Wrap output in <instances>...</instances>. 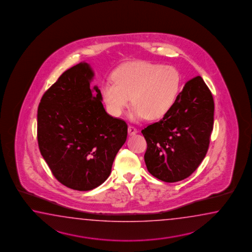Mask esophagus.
Listing matches in <instances>:
<instances>
[{
	"label": "esophagus",
	"mask_w": 252,
	"mask_h": 252,
	"mask_svg": "<svg viewBox=\"0 0 252 252\" xmlns=\"http://www.w3.org/2000/svg\"><path fill=\"white\" fill-rule=\"evenodd\" d=\"M138 132V129L133 127V126H128V135H134Z\"/></svg>",
	"instance_id": "esophagus-1"
}]
</instances>
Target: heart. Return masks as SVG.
Wrapping results in <instances>:
<instances>
[{"mask_svg":"<svg viewBox=\"0 0 252 252\" xmlns=\"http://www.w3.org/2000/svg\"><path fill=\"white\" fill-rule=\"evenodd\" d=\"M101 88L102 100L109 113L120 117L128 107L130 97L134 105L129 113L132 121L162 118L171 110L180 89L181 77L175 67L132 61L118 67Z\"/></svg>","mask_w":252,"mask_h":252,"instance_id":"obj_1","label":"heart"}]
</instances>
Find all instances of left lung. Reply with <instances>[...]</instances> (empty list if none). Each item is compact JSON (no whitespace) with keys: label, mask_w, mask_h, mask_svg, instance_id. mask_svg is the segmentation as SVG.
Masks as SVG:
<instances>
[{"label":"left lung","mask_w":252,"mask_h":252,"mask_svg":"<svg viewBox=\"0 0 252 252\" xmlns=\"http://www.w3.org/2000/svg\"><path fill=\"white\" fill-rule=\"evenodd\" d=\"M214 102L201 76L188 81L171 110L141 130L148 170L167 183L192 175L207 153L214 128Z\"/></svg>","instance_id":"1"}]
</instances>
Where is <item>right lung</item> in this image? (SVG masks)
Returning <instances> with one entry per match:
<instances>
[{"label":"right lung","instance_id":"add662e5","mask_svg":"<svg viewBox=\"0 0 252 252\" xmlns=\"http://www.w3.org/2000/svg\"><path fill=\"white\" fill-rule=\"evenodd\" d=\"M87 63L64 71L38 108V143L54 177L66 188L89 191L104 182L127 139L128 125L109 115L101 91L90 88Z\"/></svg>","mask_w":252,"mask_h":252}]
</instances>
